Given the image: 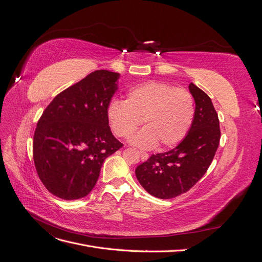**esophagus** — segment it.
Here are the masks:
<instances>
[{"mask_svg":"<svg viewBox=\"0 0 262 262\" xmlns=\"http://www.w3.org/2000/svg\"><path fill=\"white\" fill-rule=\"evenodd\" d=\"M140 155H141V158L143 161H146L147 158H148V154L146 152H140Z\"/></svg>","mask_w":262,"mask_h":262,"instance_id":"1","label":"esophagus"}]
</instances>
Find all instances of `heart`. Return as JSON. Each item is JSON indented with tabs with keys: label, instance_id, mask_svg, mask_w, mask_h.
<instances>
[{
	"label": "heart",
	"instance_id": "b5f03b06",
	"mask_svg": "<svg viewBox=\"0 0 262 262\" xmlns=\"http://www.w3.org/2000/svg\"><path fill=\"white\" fill-rule=\"evenodd\" d=\"M194 99L189 91L163 82H146L132 87L125 100H113L108 121L119 138L130 139L144 122L134 144L149 148L171 147L185 139L193 123Z\"/></svg>",
	"mask_w": 262,
	"mask_h": 262
}]
</instances>
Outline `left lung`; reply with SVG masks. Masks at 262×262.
<instances>
[{
	"instance_id": "8db88e82",
	"label": "left lung",
	"mask_w": 262,
	"mask_h": 262,
	"mask_svg": "<svg viewBox=\"0 0 262 262\" xmlns=\"http://www.w3.org/2000/svg\"><path fill=\"white\" fill-rule=\"evenodd\" d=\"M189 91L195 115L186 138L168 152L153 154L136 169L141 186L160 199L189 191L207 172L220 144V121L211 98L193 83Z\"/></svg>"
}]
</instances>
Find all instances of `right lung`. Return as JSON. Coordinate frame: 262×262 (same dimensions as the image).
Instances as JSON below:
<instances>
[{"instance_id": "obj_1", "label": "right lung", "mask_w": 262, "mask_h": 262, "mask_svg": "<svg viewBox=\"0 0 262 262\" xmlns=\"http://www.w3.org/2000/svg\"><path fill=\"white\" fill-rule=\"evenodd\" d=\"M118 73L92 72L58 94L37 122L35 167L53 195L76 200L96 185L104 161L122 147L110 130L107 109Z\"/></svg>"}]
</instances>
